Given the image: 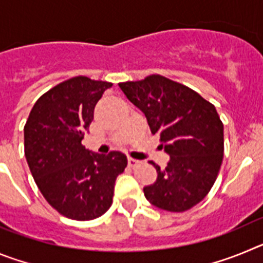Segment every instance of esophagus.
Returning a JSON list of instances; mask_svg holds the SVG:
<instances>
[{
  "instance_id": "obj_1",
  "label": "esophagus",
  "mask_w": 263,
  "mask_h": 263,
  "mask_svg": "<svg viewBox=\"0 0 263 263\" xmlns=\"http://www.w3.org/2000/svg\"><path fill=\"white\" fill-rule=\"evenodd\" d=\"M138 163H139V160L134 159V158H127V164H129L130 167L138 166Z\"/></svg>"
}]
</instances>
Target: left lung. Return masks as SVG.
<instances>
[{"instance_id":"1","label":"left lung","mask_w":263,"mask_h":263,"mask_svg":"<svg viewBox=\"0 0 263 263\" xmlns=\"http://www.w3.org/2000/svg\"><path fill=\"white\" fill-rule=\"evenodd\" d=\"M127 99L145 113L153 134H159L167 167L143 188L153 205L184 212L211 191L224 157V125L215 105L191 88L160 75L120 83Z\"/></svg>"}]
</instances>
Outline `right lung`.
<instances>
[{
  "label": "right lung",
  "mask_w": 263,
  "mask_h": 263,
  "mask_svg": "<svg viewBox=\"0 0 263 263\" xmlns=\"http://www.w3.org/2000/svg\"><path fill=\"white\" fill-rule=\"evenodd\" d=\"M111 85L87 76L63 81L36 100L23 127L25 157L39 191L53 210L78 221L110 208L116 179L127 166L122 153L97 154L81 145L97 101Z\"/></svg>",
  "instance_id": "obj_1"
}]
</instances>
